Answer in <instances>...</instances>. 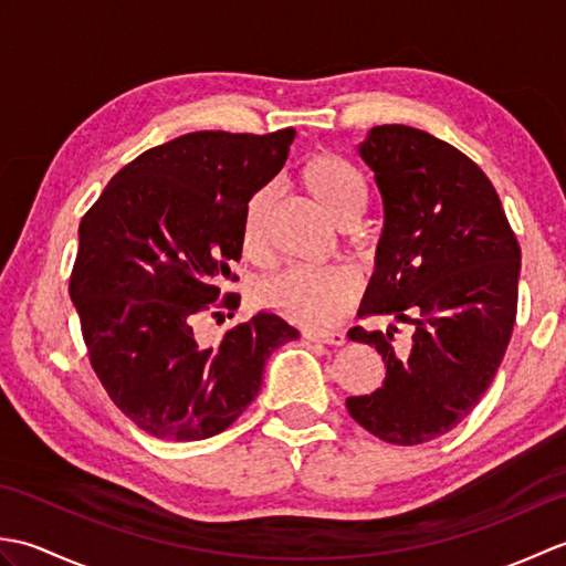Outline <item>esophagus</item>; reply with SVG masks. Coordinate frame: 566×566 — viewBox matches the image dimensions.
<instances>
[{
  "mask_svg": "<svg viewBox=\"0 0 566 566\" xmlns=\"http://www.w3.org/2000/svg\"><path fill=\"white\" fill-rule=\"evenodd\" d=\"M302 335L311 343H323V345H335V347L345 345L347 340L345 333H328V331H304Z\"/></svg>",
  "mask_w": 566,
  "mask_h": 566,
  "instance_id": "1",
  "label": "esophagus"
}]
</instances>
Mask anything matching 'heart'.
<instances>
[{
    "label": "heart",
    "mask_w": 566,
    "mask_h": 566,
    "mask_svg": "<svg viewBox=\"0 0 566 566\" xmlns=\"http://www.w3.org/2000/svg\"><path fill=\"white\" fill-rule=\"evenodd\" d=\"M296 182L331 219L350 228L367 209V182L353 163L335 153H314L302 163ZM270 195L258 191L250 199L240 228V245L245 258L262 262L268 258ZM363 282L353 270H286L264 282L258 292L260 304L306 328H328L347 316L357 304Z\"/></svg>",
    "instance_id": "obj_1"
}]
</instances>
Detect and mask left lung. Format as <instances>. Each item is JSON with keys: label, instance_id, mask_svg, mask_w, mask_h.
Masks as SVG:
<instances>
[{"label": "left lung", "instance_id": "1", "mask_svg": "<svg viewBox=\"0 0 566 566\" xmlns=\"http://www.w3.org/2000/svg\"><path fill=\"white\" fill-rule=\"evenodd\" d=\"M359 155L384 201L363 316L416 333L406 350L394 347L396 328L347 333L375 347L387 377L345 406L384 442L423 444L462 423L496 377L518 311L521 245L482 167L450 143L387 124Z\"/></svg>", "mask_w": 566, "mask_h": 566}]
</instances>
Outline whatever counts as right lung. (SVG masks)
Wrapping results in <instances>:
<instances>
[{
  "label": "right lung",
  "mask_w": 566,
  "mask_h": 566,
  "mask_svg": "<svg viewBox=\"0 0 566 566\" xmlns=\"http://www.w3.org/2000/svg\"><path fill=\"white\" fill-rule=\"evenodd\" d=\"M294 128L268 136L197 130L150 148L82 216L70 298L90 365L109 399L148 436L203 440L255 399L264 363L298 331L274 314L197 340L203 316L231 311L250 197L282 170ZM233 316V314H228Z\"/></svg>",
  "instance_id": "right-lung-1"
}]
</instances>
